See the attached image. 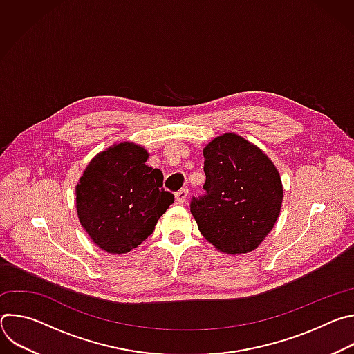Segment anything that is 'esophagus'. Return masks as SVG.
Returning a JSON list of instances; mask_svg holds the SVG:
<instances>
[{
	"label": "esophagus",
	"mask_w": 354,
	"mask_h": 354,
	"mask_svg": "<svg viewBox=\"0 0 354 354\" xmlns=\"http://www.w3.org/2000/svg\"><path fill=\"white\" fill-rule=\"evenodd\" d=\"M187 194H189L187 187H182L180 190H178L176 192V203H179V205L185 203L186 198H187Z\"/></svg>",
	"instance_id": "esophagus-1"
}]
</instances>
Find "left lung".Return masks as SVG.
<instances>
[{"label": "left lung", "mask_w": 354, "mask_h": 354, "mask_svg": "<svg viewBox=\"0 0 354 354\" xmlns=\"http://www.w3.org/2000/svg\"><path fill=\"white\" fill-rule=\"evenodd\" d=\"M203 154L206 193L190 200L200 232L225 254L254 250L280 213L283 186L276 167L234 133L214 138Z\"/></svg>", "instance_id": "8db88e82"}]
</instances>
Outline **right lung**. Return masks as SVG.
<instances>
[{
	"mask_svg": "<svg viewBox=\"0 0 354 354\" xmlns=\"http://www.w3.org/2000/svg\"><path fill=\"white\" fill-rule=\"evenodd\" d=\"M147 151L120 142L97 154L77 185V212L92 241L109 254H126L153 234L175 196Z\"/></svg>",
	"mask_w": 354,
	"mask_h": 354,
	"instance_id": "1",
	"label": "right lung"
}]
</instances>
